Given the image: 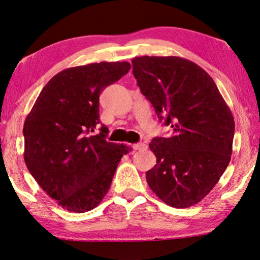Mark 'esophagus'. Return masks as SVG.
<instances>
[{"instance_id":"34e87169","label":"esophagus","mask_w":260,"mask_h":260,"mask_svg":"<svg viewBox=\"0 0 260 260\" xmlns=\"http://www.w3.org/2000/svg\"><path fill=\"white\" fill-rule=\"evenodd\" d=\"M133 148H134V151H140V149L147 148V145L144 143H137V144L133 145Z\"/></svg>"}]
</instances>
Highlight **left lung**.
Segmentation results:
<instances>
[{
  "instance_id": "left-lung-1",
  "label": "left lung",
  "mask_w": 260,
  "mask_h": 260,
  "mask_svg": "<svg viewBox=\"0 0 260 260\" xmlns=\"http://www.w3.org/2000/svg\"><path fill=\"white\" fill-rule=\"evenodd\" d=\"M133 73L168 138L149 147L156 165L146 172L149 187L168 206L187 208L210 193L231 161L234 118L215 81L187 59L137 57Z\"/></svg>"
}]
</instances>
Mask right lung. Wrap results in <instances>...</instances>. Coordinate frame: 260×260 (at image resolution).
<instances>
[{"label":"right lung","instance_id":"1","mask_svg":"<svg viewBox=\"0 0 260 260\" xmlns=\"http://www.w3.org/2000/svg\"><path fill=\"white\" fill-rule=\"evenodd\" d=\"M130 68L126 61H102L63 70L48 82L26 117L27 169L68 211L82 213L97 207L121 157L130 151L107 142L108 129L99 125L100 93Z\"/></svg>","mask_w":260,"mask_h":260}]
</instances>
